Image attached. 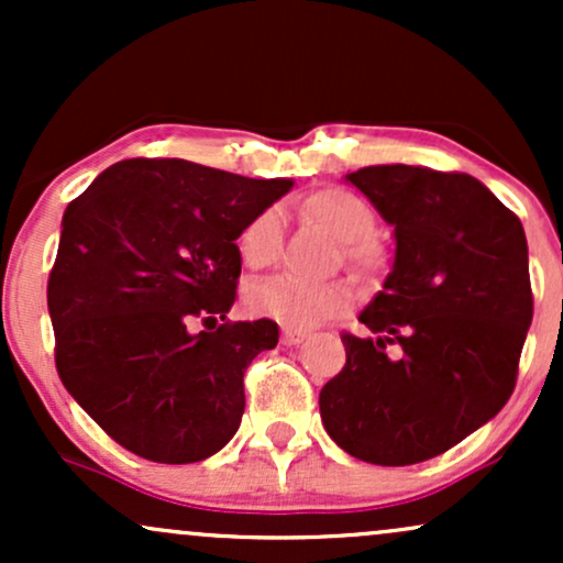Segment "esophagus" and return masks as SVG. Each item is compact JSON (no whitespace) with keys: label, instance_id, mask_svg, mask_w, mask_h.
I'll list each match as a JSON object with an SVG mask.
<instances>
[{"label":"esophagus","instance_id":"34e87169","mask_svg":"<svg viewBox=\"0 0 563 563\" xmlns=\"http://www.w3.org/2000/svg\"><path fill=\"white\" fill-rule=\"evenodd\" d=\"M307 339V333L296 331V328H283V344L286 346H299Z\"/></svg>","mask_w":563,"mask_h":563}]
</instances>
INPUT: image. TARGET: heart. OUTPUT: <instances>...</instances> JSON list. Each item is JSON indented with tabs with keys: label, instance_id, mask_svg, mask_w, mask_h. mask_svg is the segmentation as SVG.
<instances>
[{
	"label": "heart",
	"instance_id": "obj_1",
	"mask_svg": "<svg viewBox=\"0 0 563 563\" xmlns=\"http://www.w3.org/2000/svg\"><path fill=\"white\" fill-rule=\"evenodd\" d=\"M303 211L339 238L341 254L357 273L373 275L384 267V249L371 238L376 230V214L363 198L344 187H322L303 200ZM280 249L283 211L277 206H267L245 222L238 235V254L249 269H264L277 262ZM349 303L352 290L341 280L312 283L296 275H273L245 290V307L251 314L299 331L346 312Z\"/></svg>",
	"mask_w": 563,
	"mask_h": 563
}]
</instances>
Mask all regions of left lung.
<instances>
[{"label":"left lung","mask_w":563,"mask_h":563,"mask_svg":"<svg viewBox=\"0 0 563 563\" xmlns=\"http://www.w3.org/2000/svg\"><path fill=\"white\" fill-rule=\"evenodd\" d=\"M394 228V267L344 333L346 365L320 391L322 426L376 466L442 455L514 394L532 322L519 217L479 179L426 166L346 174Z\"/></svg>","instance_id":"obj_1"}]
</instances>
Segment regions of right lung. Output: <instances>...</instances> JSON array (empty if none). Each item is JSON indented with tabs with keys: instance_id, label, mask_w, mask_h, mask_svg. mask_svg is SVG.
Listing matches in <instances>:
<instances>
[{
	"instance_id": "add662e5",
	"label": "right lung",
	"mask_w": 563,
	"mask_h": 563,
	"mask_svg": "<svg viewBox=\"0 0 563 563\" xmlns=\"http://www.w3.org/2000/svg\"><path fill=\"white\" fill-rule=\"evenodd\" d=\"M290 187L129 158L68 203L47 283L57 376L121 448L198 463L235 437L245 367L277 346V322L224 320L241 277L235 241Z\"/></svg>"
}]
</instances>
